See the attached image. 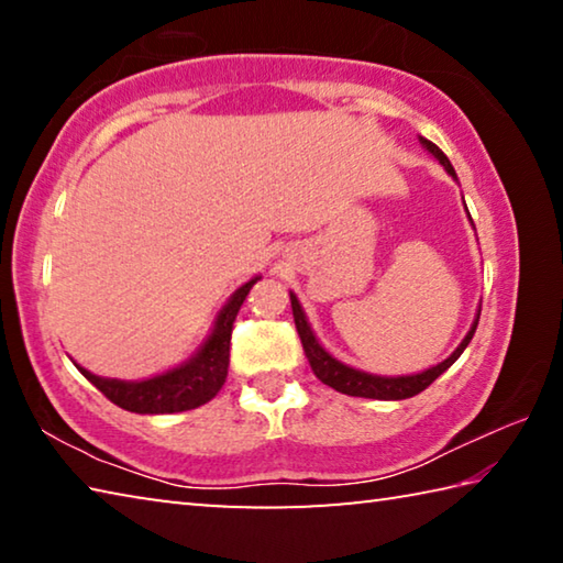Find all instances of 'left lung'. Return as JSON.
<instances>
[{
	"mask_svg": "<svg viewBox=\"0 0 563 563\" xmlns=\"http://www.w3.org/2000/svg\"><path fill=\"white\" fill-rule=\"evenodd\" d=\"M419 144H422L430 154L440 161V164L446 168V174L452 178H456L454 168L450 164V158L444 156V151L440 146H434L432 141H427L419 136ZM472 221V218H470ZM290 305H292V318H295V328H298V335L302 342V350L305 355H308V362L312 367V373L320 379V383H325L328 387L338 389L342 395H350V397H367V399H407V397H415L422 393V389L430 387L437 377H440L446 367H452L456 357L462 355L464 347L470 345V340L476 330V322H479V316H476L472 330L466 332V338L460 342V347H456L450 357L440 365H434L430 369H424V373H417V375H405V377H379V375H369V373H362V369H355L350 365H342L340 360H335L330 355V352L320 345L318 338L312 335V330L308 325V320H305V312L300 308L298 298H295V292H290ZM482 312V310H479Z\"/></svg>",
	"mask_w": 563,
	"mask_h": 563,
	"instance_id": "1",
	"label": "left lung"
}]
</instances>
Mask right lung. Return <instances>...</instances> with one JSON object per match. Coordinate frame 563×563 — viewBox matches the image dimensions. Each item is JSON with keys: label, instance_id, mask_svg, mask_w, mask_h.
Masks as SVG:
<instances>
[{"label": "right lung", "instance_id": "add662e5", "mask_svg": "<svg viewBox=\"0 0 563 563\" xmlns=\"http://www.w3.org/2000/svg\"><path fill=\"white\" fill-rule=\"evenodd\" d=\"M261 278L247 280L241 285L231 300L218 312L211 335L203 342V347L180 367L168 369L164 375H156L141 383H126V379L97 377L89 369L79 367V373L99 389L103 397H109L113 405L136 415H174L186 412L206 405L208 399L218 395L228 375V357H231V332L238 310L245 300V295Z\"/></svg>", "mask_w": 563, "mask_h": 563}]
</instances>
